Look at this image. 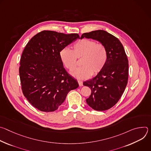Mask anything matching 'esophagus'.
Wrapping results in <instances>:
<instances>
[{
    "mask_svg": "<svg viewBox=\"0 0 151 151\" xmlns=\"http://www.w3.org/2000/svg\"><path fill=\"white\" fill-rule=\"evenodd\" d=\"M78 82L79 83V86H82L83 85V82L81 81H78Z\"/></svg>",
    "mask_w": 151,
    "mask_h": 151,
    "instance_id": "obj_1",
    "label": "esophagus"
}]
</instances>
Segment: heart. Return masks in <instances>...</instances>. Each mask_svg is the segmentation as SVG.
Segmentation results:
<instances>
[{"label":"heart","mask_w":151,"mask_h":151,"mask_svg":"<svg viewBox=\"0 0 151 151\" xmlns=\"http://www.w3.org/2000/svg\"><path fill=\"white\" fill-rule=\"evenodd\" d=\"M64 67L72 71L77 65V59H81L82 67L72 72L77 79H87L99 73L104 68L108 57L105 45L90 39H82L72 46V50L64 48L60 52Z\"/></svg>","instance_id":"obj_1"}]
</instances>
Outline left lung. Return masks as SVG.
<instances>
[{
  "mask_svg": "<svg viewBox=\"0 0 151 151\" xmlns=\"http://www.w3.org/2000/svg\"><path fill=\"white\" fill-rule=\"evenodd\" d=\"M83 37L99 41L107 48L108 57L103 69L92 79L83 83L91 88L90 96L86 99L94 110L103 111L112 107L122 96L128 82V61L119 40L104 30L83 33Z\"/></svg>",
  "mask_w": 151,
  "mask_h": 151,
  "instance_id": "8db88e82",
  "label": "left lung"
}]
</instances>
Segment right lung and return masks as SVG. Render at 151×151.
Listing matches in <instances>:
<instances>
[{
	"instance_id": "obj_1",
	"label": "right lung",
	"mask_w": 151,
	"mask_h": 151,
	"mask_svg": "<svg viewBox=\"0 0 151 151\" xmlns=\"http://www.w3.org/2000/svg\"><path fill=\"white\" fill-rule=\"evenodd\" d=\"M79 36L44 30L35 35L20 59L21 90L30 103L42 112H53L78 83L63 67L60 52Z\"/></svg>"
}]
</instances>
